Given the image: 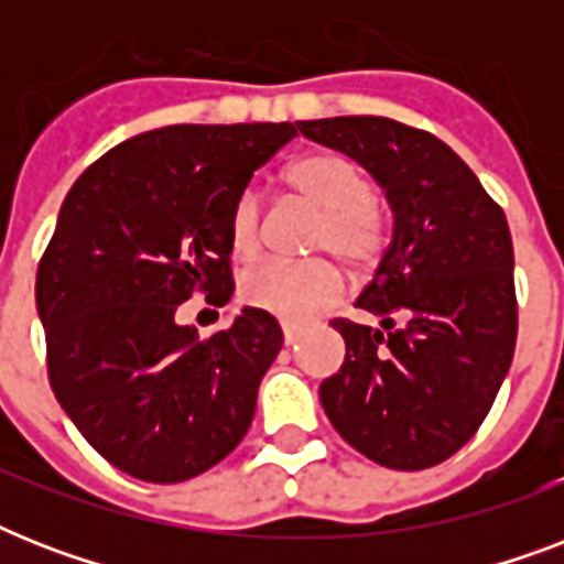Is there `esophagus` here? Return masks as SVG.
Returning <instances> with one entry per match:
<instances>
[{
  "label": "esophagus",
  "instance_id": "1",
  "mask_svg": "<svg viewBox=\"0 0 564 564\" xmlns=\"http://www.w3.org/2000/svg\"><path fill=\"white\" fill-rule=\"evenodd\" d=\"M301 339V327L299 325H283V343L295 345Z\"/></svg>",
  "mask_w": 564,
  "mask_h": 564
}]
</instances>
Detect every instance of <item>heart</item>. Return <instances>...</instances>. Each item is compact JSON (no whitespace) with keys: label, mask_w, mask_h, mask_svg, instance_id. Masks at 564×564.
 <instances>
[{"label":"heart","mask_w":564,"mask_h":564,"mask_svg":"<svg viewBox=\"0 0 564 564\" xmlns=\"http://www.w3.org/2000/svg\"><path fill=\"white\" fill-rule=\"evenodd\" d=\"M286 187L307 207L318 210L310 230L307 251L325 254L304 263H263L251 269L239 283V295L248 307L263 310L283 322H307L322 310L334 307L343 295V272L369 274L389 246V216L377 204L369 172L348 154H304L286 170ZM263 202L254 189H242L228 213V248L237 260L260 254ZM332 260L327 261L326 257Z\"/></svg>","instance_id":"heart-1"}]
</instances>
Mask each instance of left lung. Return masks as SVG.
<instances>
[{
	"label": "left lung",
	"instance_id": "left-lung-1",
	"mask_svg": "<svg viewBox=\"0 0 564 564\" xmlns=\"http://www.w3.org/2000/svg\"><path fill=\"white\" fill-rule=\"evenodd\" d=\"M377 178L392 242L357 307L380 327L334 318L345 362L318 398L336 433L377 465L421 471L480 430L512 366L516 257L507 216L438 137L386 117L295 122Z\"/></svg>",
	"mask_w": 564,
	"mask_h": 564
}]
</instances>
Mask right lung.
Segmentation results:
<instances>
[{"label": "right lung", "instance_id": "add662e5", "mask_svg": "<svg viewBox=\"0 0 564 564\" xmlns=\"http://www.w3.org/2000/svg\"><path fill=\"white\" fill-rule=\"evenodd\" d=\"M295 137L292 122L170 126L113 145L66 195L37 265V313L57 403L119 471L181 482L251 427L281 325L246 307L198 339L178 304L234 292L228 213Z\"/></svg>", "mask_w": 564, "mask_h": 564}]
</instances>
